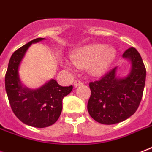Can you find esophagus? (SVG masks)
<instances>
[{"instance_id": "esophagus-1", "label": "esophagus", "mask_w": 152, "mask_h": 152, "mask_svg": "<svg viewBox=\"0 0 152 152\" xmlns=\"http://www.w3.org/2000/svg\"><path fill=\"white\" fill-rule=\"evenodd\" d=\"M83 82H81L80 80H76L74 81V83H73V85L75 88H77L78 86H80V85H83Z\"/></svg>"}]
</instances>
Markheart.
<instances>
[{"instance_id":"1","label":"heart","mask_w":152,"mask_h":152,"mask_svg":"<svg viewBox=\"0 0 152 152\" xmlns=\"http://www.w3.org/2000/svg\"><path fill=\"white\" fill-rule=\"evenodd\" d=\"M116 54V49L113 46L90 44L72 51L71 61L76 68H88L91 76H100L109 69ZM65 64L69 65V63L65 61Z\"/></svg>"}]
</instances>
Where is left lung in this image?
Segmentation results:
<instances>
[{"label":"left lung","mask_w":152,"mask_h":152,"mask_svg":"<svg viewBox=\"0 0 152 152\" xmlns=\"http://www.w3.org/2000/svg\"><path fill=\"white\" fill-rule=\"evenodd\" d=\"M123 58L130 63L127 76H119L115 67L100 80L89 84L91 94L88 111L92 119L103 124H117L132 116L143 96L146 68L140 53L130 48Z\"/></svg>","instance_id":"left-lung-1"}]
</instances>
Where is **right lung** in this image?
<instances>
[{"label":"right lung","mask_w":152,"mask_h":152,"mask_svg":"<svg viewBox=\"0 0 152 152\" xmlns=\"http://www.w3.org/2000/svg\"><path fill=\"white\" fill-rule=\"evenodd\" d=\"M45 38H37L15 51L9 60L5 74V91L15 115L22 123L34 127L53 125L62 112V101L72 90V85L62 87L51 79L37 88H29L20 78L19 68L32 44Z\"/></svg>","instance_id":"add662e5"}]
</instances>
